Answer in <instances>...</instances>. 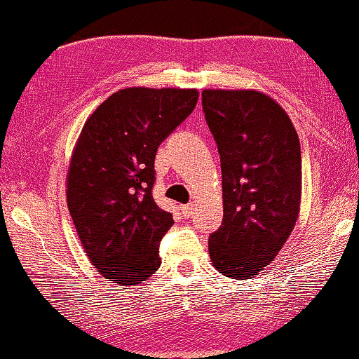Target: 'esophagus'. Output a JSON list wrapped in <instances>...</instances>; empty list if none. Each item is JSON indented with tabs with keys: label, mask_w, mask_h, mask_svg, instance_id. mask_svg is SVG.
Listing matches in <instances>:
<instances>
[{
	"label": "esophagus",
	"mask_w": 359,
	"mask_h": 359,
	"mask_svg": "<svg viewBox=\"0 0 359 359\" xmlns=\"http://www.w3.org/2000/svg\"><path fill=\"white\" fill-rule=\"evenodd\" d=\"M194 210H195V203H185V205H180V212H182L185 219H190Z\"/></svg>",
	"instance_id": "esophagus-1"
}]
</instances>
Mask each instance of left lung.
<instances>
[{
    "label": "left lung",
    "instance_id": "left-lung-1",
    "mask_svg": "<svg viewBox=\"0 0 359 359\" xmlns=\"http://www.w3.org/2000/svg\"><path fill=\"white\" fill-rule=\"evenodd\" d=\"M202 107L224 192L208 253L222 275L248 280L275 260L300 215V139L285 109L260 90L203 89Z\"/></svg>",
    "mask_w": 359,
    "mask_h": 359
}]
</instances>
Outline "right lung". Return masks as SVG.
Segmentation results:
<instances>
[{
	"mask_svg": "<svg viewBox=\"0 0 359 359\" xmlns=\"http://www.w3.org/2000/svg\"><path fill=\"white\" fill-rule=\"evenodd\" d=\"M197 101V89L126 88L84 122L67 169V208L89 262L112 283L139 285L161 266L158 242L174 219L152 197L154 161Z\"/></svg>",
	"mask_w": 359,
	"mask_h": 359,
	"instance_id": "right-lung-1",
	"label": "right lung"
}]
</instances>
